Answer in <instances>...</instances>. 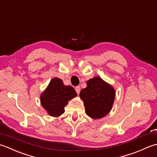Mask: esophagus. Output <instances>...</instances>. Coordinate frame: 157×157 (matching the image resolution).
<instances>
[{"label": "esophagus", "mask_w": 157, "mask_h": 157, "mask_svg": "<svg viewBox=\"0 0 157 157\" xmlns=\"http://www.w3.org/2000/svg\"><path fill=\"white\" fill-rule=\"evenodd\" d=\"M75 90H76V92L77 93V94H79L80 91H81V87H80V86H76L75 87Z\"/></svg>", "instance_id": "34e87169"}]
</instances>
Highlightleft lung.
I'll return each instance as SVG.
<instances>
[{"mask_svg":"<svg viewBox=\"0 0 157 157\" xmlns=\"http://www.w3.org/2000/svg\"><path fill=\"white\" fill-rule=\"evenodd\" d=\"M87 87L80 92L84 101L85 113L92 119H100L112 109L115 91L100 77L95 76L87 82Z\"/></svg>","mask_w":157,"mask_h":157,"instance_id":"left-lung-1","label":"left lung"}]
</instances>
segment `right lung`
<instances>
[{
    "label": "right lung",
    "mask_w": 157,
    "mask_h": 157,
    "mask_svg": "<svg viewBox=\"0 0 157 157\" xmlns=\"http://www.w3.org/2000/svg\"><path fill=\"white\" fill-rule=\"evenodd\" d=\"M76 95L72 87L66 86L62 80L54 78L41 95L40 101L49 115L57 117L64 113V108L68 100L76 97Z\"/></svg>",
    "instance_id": "1"
}]
</instances>
